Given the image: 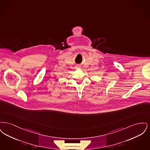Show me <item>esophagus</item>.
<instances>
[{
  "instance_id": "obj_1",
  "label": "esophagus",
  "mask_w": 150,
  "mask_h": 150,
  "mask_svg": "<svg viewBox=\"0 0 150 150\" xmlns=\"http://www.w3.org/2000/svg\"><path fill=\"white\" fill-rule=\"evenodd\" d=\"M78 68H79V67H78Z\"/></svg>"
}]
</instances>
